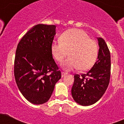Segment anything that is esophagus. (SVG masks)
Returning a JSON list of instances; mask_svg holds the SVG:
<instances>
[{
  "instance_id": "esophagus-1",
  "label": "esophagus",
  "mask_w": 124,
  "mask_h": 124,
  "mask_svg": "<svg viewBox=\"0 0 124 124\" xmlns=\"http://www.w3.org/2000/svg\"><path fill=\"white\" fill-rule=\"evenodd\" d=\"M66 72H61V77L63 78V77H64L65 76V75H66Z\"/></svg>"
}]
</instances>
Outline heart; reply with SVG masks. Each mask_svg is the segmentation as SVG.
I'll return each instance as SVG.
<instances>
[{
  "label": "heart",
  "instance_id": "1",
  "mask_svg": "<svg viewBox=\"0 0 124 124\" xmlns=\"http://www.w3.org/2000/svg\"><path fill=\"white\" fill-rule=\"evenodd\" d=\"M51 54L58 62H62L69 51V58L62 64L67 71L80 69L86 70L91 68L96 61L98 47L96 42L89 38L83 30L71 29L66 30L60 36V41H54L50 47Z\"/></svg>",
  "mask_w": 124,
  "mask_h": 124
}]
</instances>
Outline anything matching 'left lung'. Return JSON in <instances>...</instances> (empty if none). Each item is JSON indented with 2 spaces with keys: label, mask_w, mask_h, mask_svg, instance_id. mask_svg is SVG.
Wrapping results in <instances>:
<instances>
[{
  "label": "left lung",
  "mask_w": 124,
  "mask_h": 124,
  "mask_svg": "<svg viewBox=\"0 0 124 124\" xmlns=\"http://www.w3.org/2000/svg\"><path fill=\"white\" fill-rule=\"evenodd\" d=\"M97 39L99 46L97 61L86 74L74 75L72 96L76 103L82 106L96 103L105 93L109 85L110 53L105 40L102 38Z\"/></svg>",
  "instance_id": "obj_1"
}]
</instances>
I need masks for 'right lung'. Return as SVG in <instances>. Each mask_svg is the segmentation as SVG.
<instances>
[{
    "mask_svg": "<svg viewBox=\"0 0 124 124\" xmlns=\"http://www.w3.org/2000/svg\"><path fill=\"white\" fill-rule=\"evenodd\" d=\"M55 34L54 25H36L17 45L14 67L15 80L23 96L33 104L47 102L61 77L50 50ZM49 72L52 73L49 74Z\"/></svg>",
    "mask_w": 124,
    "mask_h": 124,
    "instance_id": "right-lung-1",
    "label": "right lung"
}]
</instances>
